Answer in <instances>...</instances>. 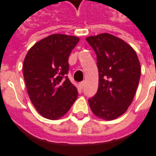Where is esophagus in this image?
<instances>
[{
	"label": "esophagus",
	"instance_id": "esophagus-1",
	"mask_svg": "<svg viewBox=\"0 0 156 156\" xmlns=\"http://www.w3.org/2000/svg\"><path fill=\"white\" fill-rule=\"evenodd\" d=\"M84 85H85V83L84 82H80L79 84V88L80 90H82L83 88H84Z\"/></svg>",
	"mask_w": 156,
	"mask_h": 156
}]
</instances>
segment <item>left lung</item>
I'll return each instance as SVG.
<instances>
[{"instance_id": "left-lung-1", "label": "left lung", "mask_w": 156, "mask_h": 156, "mask_svg": "<svg viewBox=\"0 0 156 156\" xmlns=\"http://www.w3.org/2000/svg\"><path fill=\"white\" fill-rule=\"evenodd\" d=\"M97 56L98 90L89 99L93 114L112 120L123 115L136 95L141 68L135 50L109 33L86 38Z\"/></svg>"}]
</instances>
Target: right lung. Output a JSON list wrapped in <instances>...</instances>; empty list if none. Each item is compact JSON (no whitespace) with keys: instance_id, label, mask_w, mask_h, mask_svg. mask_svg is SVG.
<instances>
[{"instance_id":"obj_1","label":"right lung","mask_w":156,"mask_h":156,"mask_svg":"<svg viewBox=\"0 0 156 156\" xmlns=\"http://www.w3.org/2000/svg\"><path fill=\"white\" fill-rule=\"evenodd\" d=\"M79 41L77 36L53 34L36 42L25 57L23 76L28 95L46 119L64 116L78 96L66 74L69 55Z\"/></svg>"}]
</instances>
